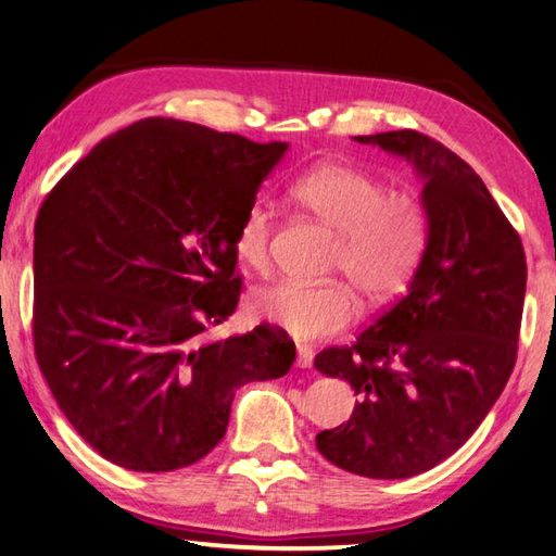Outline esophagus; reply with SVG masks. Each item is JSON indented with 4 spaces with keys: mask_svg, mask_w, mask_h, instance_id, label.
<instances>
[{
    "mask_svg": "<svg viewBox=\"0 0 556 556\" xmlns=\"http://www.w3.org/2000/svg\"><path fill=\"white\" fill-rule=\"evenodd\" d=\"M296 366L299 368H311L313 366V350L306 344L296 346Z\"/></svg>",
    "mask_w": 556,
    "mask_h": 556,
    "instance_id": "34e87169",
    "label": "esophagus"
}]
</instances>
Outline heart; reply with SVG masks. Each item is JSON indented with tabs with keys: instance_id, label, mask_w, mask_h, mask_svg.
I'll return each mask as SVG.
<instances>
[{
	"instance_id": "1",
	"label": "heart",
	"mask_w": 556,
	"mask_h": 556,
	"mask_svg": "<svg viewBox=\"0 0 556 556\" xmlns=\"http://www.w3.org/2000/svg\"><path fill=\"white\" fill-rule=\"evenodd\" d=\"M303 210L337 233L330 267L342 271L362 296L380 306L405 289L427 245L429 216L415 192H388L371 173L323 163L291 185ZM275 210L263 198L245 206L233 236L241 263L255 271L269 267ZM253 308L267 323L303 342L325 340L354 320L356 299L344 285L281 281L255 296Z\"/></svg>"
}]
</instances>
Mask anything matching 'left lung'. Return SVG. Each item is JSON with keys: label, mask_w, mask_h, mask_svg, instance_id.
I'll use <instances>...</instances> for the list:
<instances>
[{"label": "left lung", "mask_w": 556, "mask_h": 556, "mask_svg": "<svg viewBox=\"0 0 556 556\" xmlns=\"http://www.w3.org/2000/svg\"><path fill=\"white\" fill-rule=\"evenodd\" d=\"M412 163L424 182L427 245L407 291L315 356L358 395L350 421L315 437L332 465L371 480L431 470L472 437L504 393L518 352L526 253L482 178L415 129L354 137Z\"/></svg>", "instance_id": "obj_1"}]
</instances>
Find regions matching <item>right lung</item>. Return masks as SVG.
Instances as JSON below:
<instances>
[{
	"label": "right lung",
	"instance_id": "1",
	"mask_svg": "<svg viewBox=\"0 0 556 556\" xmlns=\"http://www.w3.org/2000/svg\"><path fill=\"white\" fill-rule=\"evenodd\" d=\"M287 141L170 117L103 139L42 202L33 344L76 433L125 470L170 472L224 439L236 390L285 376V332L212 340L238 306L233 236Z\"/></svg>",
	"mask_w": 556,
	"mask_h": 556
}]
</instances>
